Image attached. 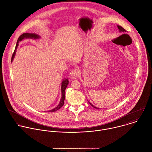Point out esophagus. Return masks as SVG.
<instances>
[{
    "instance_id": "obj_1",
    "label": "esophagus",
    "mask_w": 152,
    "mask_h": 152,
    "mask_svg": "<svg viewBox=\"0 0 152 152\" xmlns=\"http://www.w3.org/2000/svg\"><path fill=\"white\" fill-rule=\"evenodd\" d=\"M78 71L76 69H74L71 71L70 74H69V78L71 80H74L77 78L78 76Z\"/></svg>"
}]
</instances>
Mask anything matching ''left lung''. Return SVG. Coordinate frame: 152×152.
Wrapping results in <instances>:
<instances>
[{"label":"left lung","instance_id":"8db88e82","mask_svg":"<svg viewBox=\"0 0 152 152\" xmlns=\"http://www.w3.org/2000/svg\"><path fill=\"white\" fill-rule=\"evenodd\" d=\"M117 27H118V28L119 29V32H121V33H126V31L124 29V28H123L121 26H117ZM88 103L90 104V105L91 106H92V107H94L95 109H99V108L98 107H96V106H94L93 104H92L90 102H88Z\"/></svg>","mask_w":152,"mask_h":152}]
</instances>
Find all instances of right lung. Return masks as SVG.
I'll use <instances>...</instances> for the list:
<instances>
[{"label":"right lung","instance_id":"obj_1","mask_svg":"<svg viewBox=\"0 0 152 152\" xmlns=\"http://www.w3.org/2000/svg\"><path fill=\"white\" fill-rule=\"evenodd\" d=\"M40 37H41L39 35H38L37 34H34V33H24L22 35H21L19 37V38L18 39V40H17V45H16V47H15L14 52V53L12 55V56L11 61L12 62L13 59H14V57L15 56L16 52H17V49L18 48V44H19V43L20 42H21L22 40H23L25 39H39ZM68 83H69V81H68V78H64V79L62 80V83H61V94H62V97H61L60 102L59 103L58 106H56L55 108H53V109H51L50 110L46 111V112H55V111L59 110L61 107L63 106V105L64 104V100H65V90H66V88L67 87V86L68 85Z\"/></svg>","mask_w":152,"mask_h":152}]
</instances>
